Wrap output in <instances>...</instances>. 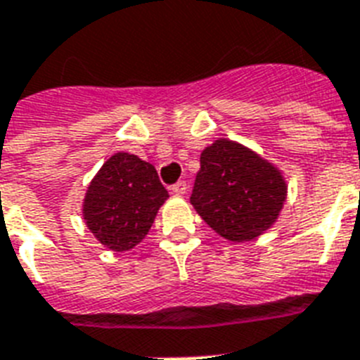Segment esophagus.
<instances>
[{
	"instance_id": "34e87169",
	"label": "esophagus",
	"mask_w": 360,
	"mask_h": 360,
	"mask_svg": "<svg viewBox=\"0 0 360 360\" xmlns=\"http://www.w3.org/2000/svg\"><path fill=\"white\" fill-rule=\"evenodd\" d=\"M186 188H188V186H186L185 181H179V183H175L170 190H172V194H175V195H185Z\"/></svg>"
}]
</instances>
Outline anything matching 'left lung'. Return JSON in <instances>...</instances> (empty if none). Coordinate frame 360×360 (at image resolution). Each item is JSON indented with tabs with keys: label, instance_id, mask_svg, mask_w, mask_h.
<instances>
[{
	"label": "left lung",
	"instance_id": "obj_1",
	"mask_svg": "<svg viewBox=\"0 0 360 360\" xmlns=\"http://www.w3.org/2000/svg\"><path fill=\"white\" fill-rule=\"evenodd\" d=\"M285 199L282 172L250 148L217 139L201 152L190 203L225 240H256L274 225Z\"/></svg>",
	"mask_w": 360,
	"mask_h": 360
}]
</instances>
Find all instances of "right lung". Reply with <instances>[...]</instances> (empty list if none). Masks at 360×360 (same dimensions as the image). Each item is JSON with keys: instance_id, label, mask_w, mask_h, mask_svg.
Returning <instances> with one entry per match:
<instances>
[{"instance_id": "obj_1", "label": "right lung", "mask_w": 360, "mask_h": 360, "mask_svg": "<svg viewBox=\"0 0 360 360\" xmlns=\"http://www.w3.org/2000/svg\"><path fill=\"white\" fill-rule=\"evenodd\" d=\"M166 199L168 192L153 165L119 152L102 165L87 186L82 216L96 241L124 252L144 240Z\"/></svg>"}]
</instances>
